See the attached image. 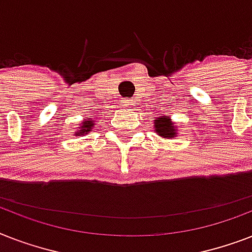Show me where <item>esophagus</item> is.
<instances>
[{"label":"esophagus","mask_w":252,"mask_h":252,"mask_svg":"<svg viewBox=\"0 0 252 252\" xmlns=\"http://www.w3.org/2000/svg\"><path fill=\"white\" fill-rule=\"evenodd\" d=\"M124 106H126V107L132 106V100H130V102H129V100H126V102H124Z\"/></svg>","instance_id":"1"}]
</instances>
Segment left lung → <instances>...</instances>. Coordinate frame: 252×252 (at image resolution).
<instances>
[{
	"instance_id": "8db88e82",
	"label": "left lung",
	"mask_w": 252,
	"mask_h": 252,
	"mask_svg": "<svg viewBox=\"0 0 252 252\" xmlns=\"http://www.w3.org/2000/svg\"><path fill=\"white\" fill-rule=\"evenodd\" d=\"M154 132L163 138H174L178 134L176 126L172 124L170 116H159L154 120Z\"/></svg>"
}]
</instances>
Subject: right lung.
<instances>
[{
	"label": "right lung",
	"mask_w": 252,
	"mask_h": 252,
	"mask_svg": "<svg viewBox=\"0 0 252 252\" xmlns=\"http://www.w3.org/2000/svg\"><path fill=\"white\" fill-rule=\"evenodd\" d=\"M94 126H95V120L91 118V116H89L87 119H84V120L81 122L78 129L74 132V136H77V137H82V136H85V134L90 133L91 130H93V128H94Z\"/></svg>",
	"instance_id": "1"
}]
</instances>
